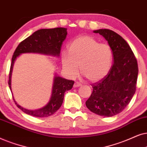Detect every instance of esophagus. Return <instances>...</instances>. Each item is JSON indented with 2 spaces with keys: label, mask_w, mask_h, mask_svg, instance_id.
<instances>
[{
  "label": "esophagus",
  "mask_w": 147,
  "mask_h": 147,
  "mask_svg": "<svg viewBox=\"0 0 147 147\" xmlns=\"http://www.w3.org/2000/svg\"><path fill=\"white\" fill-rule=\"evenodd\" d=\"M80 86H81V84L80 83H78V82H76V83H75V84H74V88H76V87H80Z\"/></svg>",
  "instance_id": "34e87169"
}]
</instances>
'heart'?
I'll return each instance as SVG.
<instances>
[{
    "label": "heart",
    "instance_id": "1",
    "mask_svg": "<svg viewBox=\"0 0 147 147\" xmlns=\"http://www.w3.org/2000/svg\"><path fill=\"white\" fill-rule=\"evenodd\" d=\"M64 71L74 78L80 70L90 81L102 79L107 75L112 65L113 53L109 46L99 44L93 37L82 36L68 45V52L61 54Z\"/></svg>",
    "mask_w": 147,
    "mask_h": 147
}]
</instances>
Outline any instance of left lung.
<instances>
[{
    "label": "left lung",
    "mask_w": 147,
    "mask_h": 147,
    "mask_svg": "<svg viewBox=\"0 0 147 147\" xmlns=\"http://www.w3.org/2000/svg\"><path fill=\"white\" fill-rule=\"evenodd\" d=\"M93 32L106 40L112 51L113 64L103 79L92 85L93 92L85 104L92 112L111 117L122 111L134 95L138 64L130 46L120 35L107 29Z\"/></svg>",
    "instance_id": "8db88e82"
}]
</instances>
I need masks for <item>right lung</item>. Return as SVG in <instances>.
<instances>
[{
  "label": "right lung",
  "mask_w": 147,
  "mask_h": 147,
  "mask_svg": "<svg viewBox=\"0 0 147 147\" xmlns=\"http://www.w3.org/2000/svg\"><path fill=\"white\" fill-rule=\"evenodd\" d=\"M66 30L67 29L63 27L39 29L18 45L13 54L10 68L9 85L11 92V76L13 65L17 58L24 53H38L59 57L62 42L65 40L67 35ZM74 83L75 81L72 80L64 79L55 74L50 101L42 108L35 110H30L21 107L16 102L14 97L13 100L17 106L27 114L38 118L50 116L61 106L63 103L64 93L72 89Z\"/></svg>",
  "instance_id": "obj_1"
}]
</instances>
